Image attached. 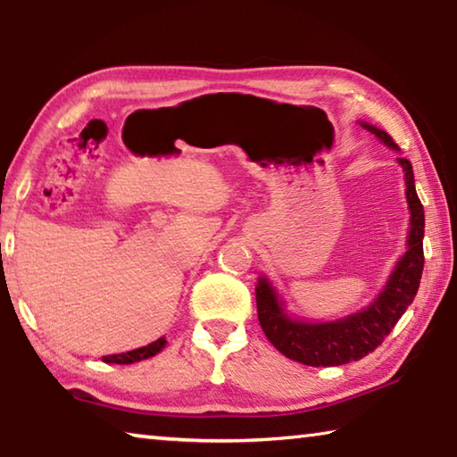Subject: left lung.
<instances>
[{"label": "left lung", "instance_id": "1", "mask_svg": "<svg viewBox=\"0 0 457 457\" xmlns=\"http://www.w3.org/2000/svg\"><path fill=\"white\" fill-rule=\"evenodd\" d=\"M375 137L397 149L395 141L385 130L370 125H362ZM399 165L405 171L407 204L411 212V229H409L407 252L395 266L391 280L385 290L370 304L367 311L346 316L335 322L308 324L298 322L286 316L282 303L266 278H260L256 286V304L260 327L284 357L303 362L308 367H337L345 362L359 361L373 353L385 337L403 316L407 306L413 303L417 288H420L423 272V205L415 191L413 169L407 159L399 157Z\"/></svg>", "mask_w": 457, "mask_h": 457}]
</instances>
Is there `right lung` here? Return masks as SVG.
<instances>
[{"label": "right lung", "mask_w": 457, "mask_h": 457, "mask_svg": "<svg viewBox=\"0 0 457 457\" xmlns=\"http://www.w3.org/2000/svg\"><path fill=\"white\" fill-rule=\"evenodd\" d=\"M165 346V337H161L154 340V343L141 346V349H135V351H129V353H120V354H111V357H103L104 362H117V365H130V362H137V361H143V359H149L154 357L161 349Z\"/></svg>", "instance_id": "obj_1"}]
</instances>
